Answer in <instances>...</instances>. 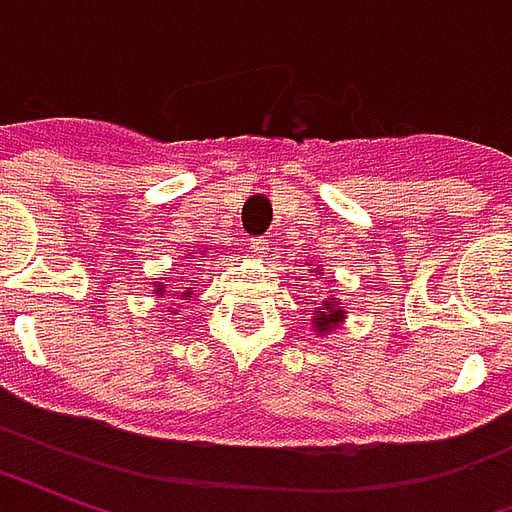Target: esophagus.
<instances>
[{"mask_svg":"<svg viewBox=\"0 0 512 512\" xmlns=\"http://www.w3.org/2000/svg\"><path fill=\"white\" fill-rule=\"evenodd\" d=\"M249 249H252V252H255L257 257H268V249H271V246H268L266 238H252V244H249Z\"/></svg>","mask_w":512,"mask_h":512,"instance_id":"1","label":"esophagus"}]
</instances>
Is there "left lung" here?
I'll use <instances>...</instances> for the list:
<instances>
[{"label":"left lung","instance_id":"8db88e82","mask_svg":"<svg viewBox=\"0 0 512 512\" xmlns=\"http://www.w3.org/2000/svg\"><path fill=\"white\" fill-rule=\"evenodd\" d=\"M345 318V310L340 307V301H323L318 310L312 312V326H315V332L318 334H326L332 332V329H337L340 323H343Z\"/></svg>","mask_w":512,"mask_h":512}]
</instances>
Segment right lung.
Returning <instances> with one entry per match:
<instances>
[{
    "label": "right lung",
    "mask_w": 512,
    "mask_h": 512,
    "mask_svg": "<svg viewBox=\"0 0 512 512\" xmlns=\"http://www.w3.org/2000/svg\"><path fill=\"white\" fill-rule=\"evenodd\" d=\"M191 255H194V252H191ZM153 288H156L158 296H164V285H161V282H156ZM183 296H191V288H186V293H183ZM169 312H172V307H169Z\"/></svg>",
    "instance_id": "1"
}]
</instances>
